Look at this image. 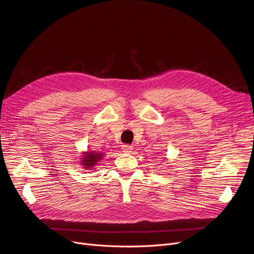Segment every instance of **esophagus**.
<instances>
[{"label": "esophagus", "mask_w": 254, "mask_h": 254, "mask_svg": "<svg viewBox=\"0 0 254 254\" xmlns=\"http://www.w3.org/2000/svg\"><path fill=\"white\" fill-rule=\"evenodd\" d=\"M122 150H123V152H126V153H132L133 147H132V146H129V145H124L122 147Z\"/></svg>", "instance_id": "34e87169"}]
</instances>
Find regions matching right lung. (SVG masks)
<instances>
[{
	"label": "right lung",
	"mask_w": 254,
	"mask_h": 254,
	"mask_svg": "<svg viewBox=\"0 0 254 254\" xmlns=\"http://www.w3.org/2000/svg\"><path fill=\"white\" fill-rule=\"evenodd\" d=\"M79 161L82 167L86 168V170H94V166L98 164L99 161H101L104 157V153L101 151H95V150H88L83 151Z\"/></svg>",
	"instance_id": "obj_1"
}]
</instances>
